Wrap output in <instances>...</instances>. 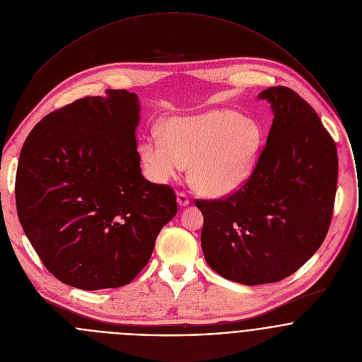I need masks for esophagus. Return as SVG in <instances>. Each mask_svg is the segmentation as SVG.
<instances>
[{
	"instance_id": "esophagus-1",
	"label": "esophagus",
	"mask_w": 362,
	"mask_h": 362,
	"mask_svg": "<svg viewBox=\"0 0 362 362\" xmlns=\"http://www.w3.org/2000/svg\"><path fill=\"white\" fill-rule=\"evenodd\" d=\"M177 204H178L180 206H188V205H189V198H188V195H187L185 192H178V195H177Z\"/></svg>"
}]
</instances>
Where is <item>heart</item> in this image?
Listing matches in <instances>:
<instances>
[{
	"mask_svg": "<svg viewBox=\"0 0 362 362\" xmlns=\"http://www.w3.org/2000/svg\"><path fill=\"white\" fill-rule=\"evenodd\" d=\"M161 136H146L139 146L148 177L164 184L191 164L195 188L216 198L235 192L250 180L263 145L259 122L226 108L171 117L163 122Z\"/></svg>",
	"mask_w": 362,
	"mask_h": 362,
	"instance_id": "b5f03b06",
	"label": "heart"
}]
</instances>
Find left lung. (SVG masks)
<instances>
[{"label":"left lung","mask_w":362,"mask_h":362,"mask_svg":"<svg viewBox=\"0 0 362 362\" xmlns=\"http://www.w3.org/2000/svg\"><path fill=\"white\" fill-rule=\"evenodd\" d=\"M273 111L250 180L226 199L197 201L207 264L245 286L280 281L322 245L333 214L337 149L315 110L294 90L259 93Z\"/></svg>","instance_id":"left-lung-1"}]
</instances>
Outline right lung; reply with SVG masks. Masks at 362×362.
<instances>
[{
    "label": "right lung",
    "mask_w": 362,
    "mask_h": 362,
    "mask_svg": "<svg viewBox=\"0 0 362 362\" xmlns=\"http://www.w3.org/2000/svg\"><path fill=\"white\" fill-rule=\"evenodd\" d=\"M139 111L135 93L107 89L46 115L22 146L19 221L47 270L68 286L131 283L177 213L173 188L142 175Z\"/></svg>",
    "instance_id": "obj_1"
}]
</instances>
